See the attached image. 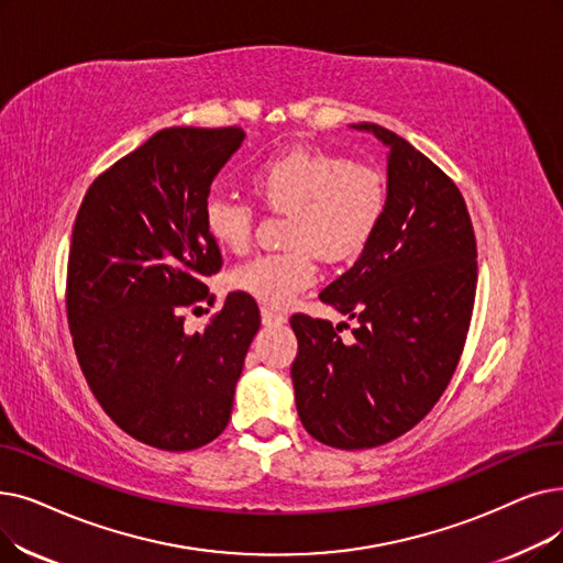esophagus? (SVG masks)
<instances>
[{
  "instance_id": "esophagus-1",
  "label": "esophagus",
  "mask_w": 563,
  "mask_h": 563,
  "mask_svg": "<svg viewBox=\"0 0 563 563\" xmlns=\"http://www.w3.org/2000/svg\"><path fill=\"white\" fill-rule=\"evenodd\" d=\"M287 322V314L272 310V308H262V324L264 327H280Z\"/></svg>"
}]
</instances>
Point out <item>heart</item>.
I'll return each mask as SVG.
<instances>
[{
  "label": "heart",
  "mask_w": 563,
  "mask_h": 563,
  "mask_svg": "<svg viewBox=\"0 0 563 563\" xmlns=\"http://www.w3.org/2000/svg\"><path fill=\"white\" fill-rule=\"evenodd\" d=\"M251 184L268 209L289 213V249L239 264L230 285L268 308H287L317 280V255L327 262L356 257L386 211V181L379 169L314 146H289L262 161ZM202 221L223 251H249L255 232L251 202L216 190L205 200Z\"/></svg>",
  "instance_id": "obj_1"
}]
</instances>
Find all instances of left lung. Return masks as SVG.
I'll list each match as a JSON object with an SVG mask.
<instances>
[{
  "mask_svg": "<svg viewBox=\"0 0 563 563\" xmlns=\"http://www.w3.org/2000/svg\"><path fill=\"white\" fill-rule=\"evenodd\" d=\"M388 146L386 211L350 272L320 299L356 320L342 342L327 320L297 312L291 363L303 428L327 446L375 449L411 430L446 390L476 297V236L462 192L428 156L377 124Z\"/></svg>",
  "mask_w": 563,
  "mask_h": 563,
  "instance_id": "obj_1",
  "label": "left lung"
}]
</instances>
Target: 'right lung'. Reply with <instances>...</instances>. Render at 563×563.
<instances>
[{
	"label": "right lung",
	"instance_id": "add662e5",
	"mask_svg": "<svg viewBox=\"0 0 563 563\" xmlns=\"http://www.w3.org/2000/svg\"><path fill=\"white\" fill-rule=\"evenodd\" d=\"M243 131L163 129L89 186L73 225L66 312L82 375L137 442L192 451L230 421L243 358L260 329L253 297L232 291L202 333L184 310L213 295L223 255L202 207Z\"/></svg>",
	"mask_w": 563,
	"mask_h": 563
}]
</instances>
